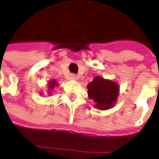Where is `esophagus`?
Returning a JSON list of instances; mask_svg holds the SVG:
<instances>
[{"instance_id":"esophagus-1","label":"esophagus","mask_w":159,"mask_h":159,"mask_svg":"<svg viewBox=\"0 0 159 159\" xmlns=\"http://www.w3.org/2000/svg\"><path fill=\"white\" fill-rule=\"evenodd\" d=\"M70 78L72 80H76V79H77V75H75V74H71Z\"/></svg>"}]
</instances>
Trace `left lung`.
Returning a JSON list of instances; mask_svg holds the SVG:
<instances>
[{
	"mask_svg": "<svg viewBox=\"0 0 159 159\" xmlns=\"http://www.w3.org/2000/svg\"><path fill=\"white\" fill-rule=\"evenodd\" d=\"M87 88L89 98L95 102L94 107L101 111L113 106L119 92L118 84L111 80L103 79L101 76H96Z\"/></svg>",
	"mask_w": 159,
	"mask_h": 159,
	"instance_id": "left-lung-1",
	"label": "left lung"
}]
</instances>
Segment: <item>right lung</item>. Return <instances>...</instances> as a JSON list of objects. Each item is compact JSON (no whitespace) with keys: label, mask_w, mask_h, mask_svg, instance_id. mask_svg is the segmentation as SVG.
Here are the masks:
<instances>
[{"label":"right lung","mask_w":159,"mask_h":159,"mask_svg":"<svg viewBox=\"0 0 159 159\" xmlns=\"http://www.w3.org/2000/svg\"><path fill=\"white\" fill-rule=\"evenodd\" d=\"M56 85H57V83L55 81V80H51V81H49V83H48V89L51 90L52 89H54L56 87Z\"/></svg>","instance_id":"obj_1"}]
</instances>
